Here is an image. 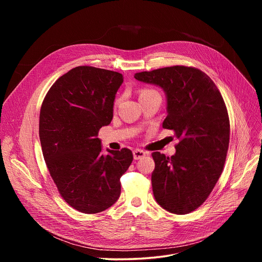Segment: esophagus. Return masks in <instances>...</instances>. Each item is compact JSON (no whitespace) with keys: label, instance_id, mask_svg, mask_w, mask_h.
I'll list each match as a JSON object with an SVG mask.
<instances>
[{"label":"esophagus","instance_id":"esophagus-1","mask_svg":"<svg viewBox=\"0 0 262 262\" xmlns=\"http://www.w3.org/2000/svg\"><path fill=\"white\" fill-rule=\"evenodd\" d=\"M133 155H134L135 160H140L146 156V152L141 150V149H135V150L133 151Z\"/></svg>","mask_w":262,"mask_h":262}]
</instances>
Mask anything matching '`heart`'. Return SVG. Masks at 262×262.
Segmentation results:
<instances>
[{"label":"heart","instance_id":"obj_1","mask_svg":"<svg viewBox=\"0 0 262 262\" xmlns=\"http://www.w3.org/2000/svg\"><path fill=\"white\" fill-rule=\"evenodd\" d=\"M152 92H156V91L150 90V89H143V90L140 91V97H141V96H144V95H147V94H149V93H152ZM118 102H119V99H116L115 104H118Z\"/></svg>","mask_w":262,"mask_h":262}]
</instances>
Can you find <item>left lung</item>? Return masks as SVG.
I'll return each mask as SVG.
<instances>
[{"label": "left lung", "mask_w": 262, "mask_h": 262, "mask_svg": "<svg viewBox=\"0 0 262 262\" xmlns=\"http://www.w3.org/2000/svg\"><path fill=\"white\" fill-rule=\"evenodd\" d=\"M135 79L165 91L168 115L163 127L179 140L171 158L152 154L155 198L172 213H189L207 199L225 164L230 137L226 104L212 80L194 67L142 71Z\"/></svg>", "instance_id": "obj_1"}]
</instances>
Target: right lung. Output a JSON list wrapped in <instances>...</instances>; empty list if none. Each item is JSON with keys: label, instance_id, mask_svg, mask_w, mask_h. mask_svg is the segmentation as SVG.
Wrapping results in <instances>:
<instances>
[{"label": "right lung", "instance_id": "obj_1", "mask_svg": "<svg viewBox=\"0 0 262 262\" xmlns=\"http://www.w3.org/2000/svg\"><path fill=\"white\" fill-rule=\"evenodd\" d=\"M119 72L78 66L60 77L40 110L39 137L50 174L62 198L74 209L97 213L121 193L120 177L133 162L127 148L104 156L98 130L113 118Z\"/></svg>", "mask_w": 262, "mask_h": 262}]
</instances>
